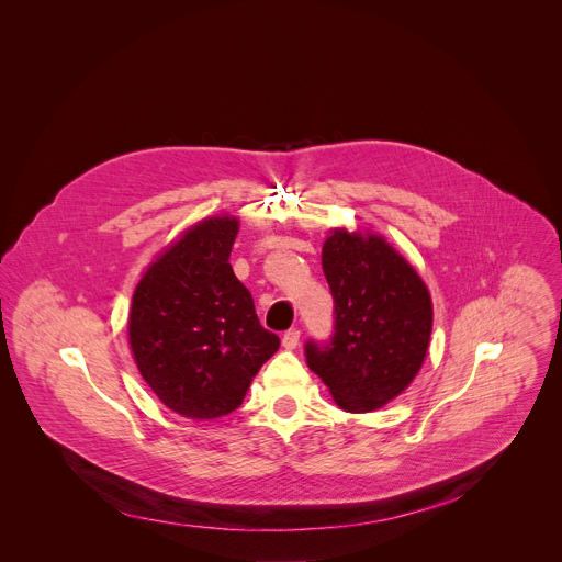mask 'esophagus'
Masks as SVG:
<instances>
[{
  "label": "esophagus",
  "mask_w": 562,
  "mask_h": 562,
  "mask_svg": "<svg viewBox=\"0 0 562 562\" xmlns=\"http://www.w3.org/2000/svg\"><path fill=\"white\" fill-rule=\"evenodd\" d=\"M297 342H300V331H297V329H289V331L282 336V347H284L286 351L295 349Z\"/></svg>",
  "instance_id": "1"
}]
</instances>
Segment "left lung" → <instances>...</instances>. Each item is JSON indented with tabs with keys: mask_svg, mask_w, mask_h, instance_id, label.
Segmentation results:
<instances>
[{
	"mask_svg": "<svg viewBox=\"0 0 562 562\" xmlns=\"http://www.w3.org/2000/svg\"><path fill=\"white\" fill-rule=\"evenodd\" d=\"M334 334L304 345L338 407L367 414L405 391L427 356L434 308L420 276L382 237L334 231L323 247Z\"/></svg>",
	"mask_w": 562,
	"mask_h": 562,
	"instance_id": "1",
	"label": "left lung"
}]
</instances>
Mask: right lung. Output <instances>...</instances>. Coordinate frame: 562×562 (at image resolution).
I'll use <instances>...</instances> for the list:
<instances>
[{
    "label": "right lung",
    "instance_id": "1",
    "mask_svg": "<svg viewBox=\"0 0 562 562\" xmlns=\"http://www.w3.org/2000/svg\"><path fill=\"white\" fill-rule=\"evenodd\" d=\"M235 235V217L195 224L133 293L128 342L137 369L169 409L195 420L243 405L254 375L280 347L228 265Z\"/></svg>",
    "mask_w": 562,
    "mask_h": 562
}]
</instances>
